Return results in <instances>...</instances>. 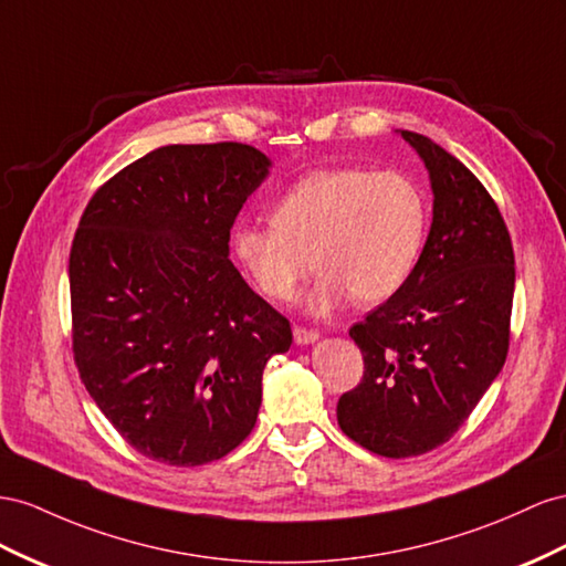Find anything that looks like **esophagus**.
Wrapping results in <instances>:
<instances>
[{
    "label": "esophagus",
    "mask_w": 566,
    "mask_h": 566,
    "mask_svg": "<svg viewBox=\"0 0 566 566\" xmlns=\"http://www.w3.org/2000/svg\"><path fill=\"white\" fill-rule=\"evenodd\" d=\"M293 335H295V343H297V345H310V343H316V340H318V331L304 328V326H295Z\"/></svg>",
    "instance_id": "obj_1"
}]
</instances>
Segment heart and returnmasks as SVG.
Wrapping results in <instances>:
<instances>
[{
    "label": "heart",
    "mask_w": 566,
    "mask_h": 566,
    "mask_svg": "<svg viewBox=\"0 0 566 566\" xmlns=\"http://www.w3.org/2000/svg\"><path fill=\"white\" fill-rule=\"evenodd\" d=\"M426 226V197L409 176L338 166L295 180L273 202L271 223H235L231 245L259 293L279 302L293 297L316 264L307 307L328 314L353 295L378 304L402 290Z\"/></svg>",
    "instance_id": "b5f03b06"
}]
</instances>
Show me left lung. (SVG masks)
Returning a JSON list of instances; mask_svg holds the SVG:
<instances>
[{"label": "left lung", "instance_id": "obj_1", "mask_svg": "<svg viewBox=\"0 0 566 566\" xmlns=\"http://www.w3.org/2000/svg\"><path fill=\"white\" fill-rule=\"evenodd\" d=\"M433 188V223L409 281L349 328L364 357L340 395L347 438L380 457L448 442L497 378L510 349L514 250L495 200L426 135L402 130Z\"/></svg>", "mask_w": 566, "mask_h": 566}]
</instances>
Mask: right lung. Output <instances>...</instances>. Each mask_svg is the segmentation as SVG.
<instances>
[{"label":"right lung","instance_id":"1","mask_svg":"<svg viewBox=\"0 0 566 566\" xmlns=\"http://www.w3.org/2000/svg\"><path fill=\"white\" fill-rule=\"evenodd\" d=\"M269 166L242 143L159 147L83 211L69 256L73 359L149 460L200 467L235 450L254 429L266 361L293 343L290 321L228 259Z\"/></svg>","mask_w":566,"mask_h":566}]
</instances>
